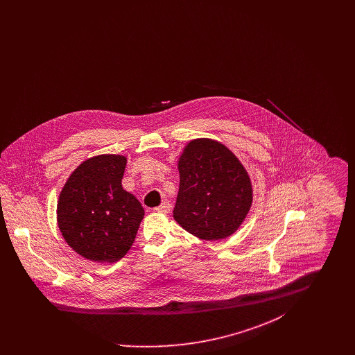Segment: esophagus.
Returning <instances> with one entry per match:
<instances>
[{
  "instance_id": "esophagus-1",
  "label": "esophagus",
  "mask_w": 355,
  "mask_h": 355,
  "mask_svg": "<svg viewBox=\"0 0 355 355\" xmlns=\"http://www.w3.org/2000/svg\"><path fill=\"white\" fill-rule=\"evenodd\" d=\"M170 203L169 202H162L158 207H155L154 210L157 211V213H159V214H166V213H169L170 211Z\"/></svg>"
}]
</instances>
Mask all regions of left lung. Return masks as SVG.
<instances>
[{
	"mask_svg": "<svg viewBox=\"0 0 355 355\" xmlns=\"http://www.w3.org/2000/svg\"><path fill=\"white\" fill-rule=\"evenodd\" d=\"M178 171L177 223L205 241L234 234L253 203L250 177L236 154L210 138L191 139L178 158Z\"/></svg>",
	"mask_w": 355,
	"mask_h": 355,
	"instance_id": "1",
	"label": "left lung"
}]
</instances>
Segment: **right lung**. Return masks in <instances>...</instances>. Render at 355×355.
Here are the masks:
<instances>
[{
    "mask_svg": "<svg viewBox=\"0 0 355 355\" xmlns=\"http://www.w3.org/2000/svg\"><path fill=\"white\" fill-rule=\"evenodd\" d=\"M126 161L119 154L87 158L69 175L60 193L58 229L85 259L117 262L135 242L145 210L121 184Z\"/></svg>",
    "mask_w": 355,
    "mask_h": 355,
    "instance_id": "add662e5",
    "label": "right lung"
}]
</instances>
